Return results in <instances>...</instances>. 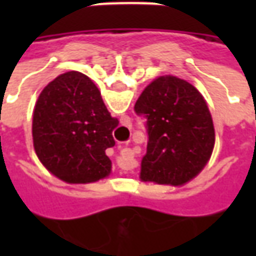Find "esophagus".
<instances>
[{
  "label": "esophagus",
  "mask_w": 256,
  "mask_h": 256,
  "mask_svg": "<svg viewBox=\"0 0 256 256\" xmlns=\"http://www.w3.org/2000/svg\"><path fill=\"white\" fill-rule=\"evenodd\" d=\"M122 155L123 156H128V158H132V155H133V152H132V150H128V148H124V150H122Z\"/></svg>",
  "instance_id": "obj_1"
}]
</instances>
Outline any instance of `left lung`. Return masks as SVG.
I'll use <instances>...</instances> for the list:
<instances>
[{"label":"left lung","instance_id":"8db88e82","mask_svg":"<svg viewBox=\"0 0 256 256\" xmlns=\"http://www.w3.org/2000/svg\"><path fill=\"white\" fill-rule=\"evenodd\" d=\"M134 111L146 119L148 133L141 181L178 186L203 170L214 150L215 130L207 102L193 84L159 76L141 93Z\"/></svg>","mask_w":256,"mask_h":256}]
</instances>
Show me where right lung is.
<instances>
[{
	"instance_id": "1",
	"label": "right lung",
	"mask_w": 256,
	"mask_h": 256,
	"mask_svg": "<svg viewBox=\"0 0 256 256\" xmlns=\"http://www.w3.org/2000/svg\"><path fill=\"white\" fill-rule=\"evenodd\" d=\"M118 124L92 79L70 71L48 84L36 100L34 150L48 172L64 182H96L111 172L106 150L115 145Z\"/></svg>"
}]
</instances>
